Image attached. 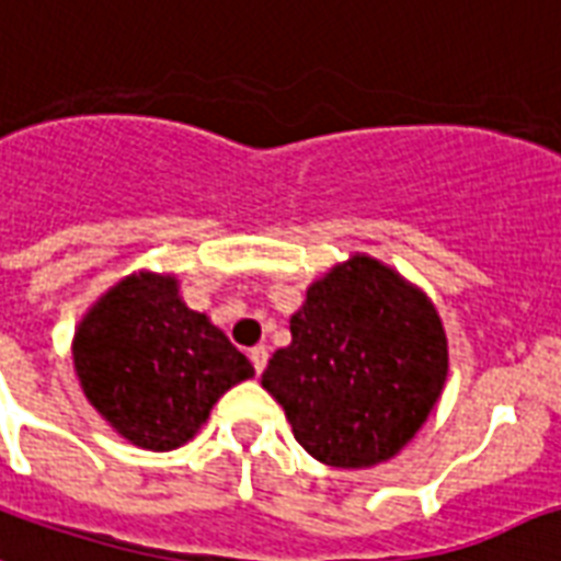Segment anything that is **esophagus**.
Returning a JSON list of instances; mask_svg holds the SVG:
<instances>
[{
	"label": "esophagus",
	"instance_id": "1",
	"mask_svg": "<svg viewBox=\"0 0 561 561\" xmlns=\"http://www.w3.org/2000/svg\"><path fill=\"white\" fill-rule=\"evenodd\" d=\"M249 359H251V366H254V371H263L266 368V359H268V348L266 345H254V348L249 351Z\"/></svg>",
	"mask_w": 561,
	"mask_h": 561
}]
</instances>
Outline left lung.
<instances>
[{
  "label": "left lung",
  "instance_id": "obj_1",
  "mask_svg": "<svg viewBox=\"0 0 561 561\" xmlns=\"http://www.w3.org/2000/svg\"><path fill=\"white\" fill-rule=\"evenodd\" d=\"M289 333L260 383L284 407L298 445L324 466L392 459L442 398L447 336L436 307L368 254L312 280Z\"/></svg>",
  "mask_w": 561,
  "mask_h": 561
}]
</instances>
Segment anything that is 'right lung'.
<instances>
[{
  "label": "right lung",
  "mask_w": 561,
  "mask_h": 561,
  "mask_svg": "<svg viewBox=\"0 0 561 561\" xmlns=\"http://www.w3.org/2000/svg\"><path fill=\"white\" fill-rule=\"evenodd\" d=\"M78 383L99 415L142 450H175L210 419L213 403L254 377L245 354L190 310L175 275L131 272L78 321Z\"/></svg>",
  "instance_id": "right-lung-1"
}]
</instances>
